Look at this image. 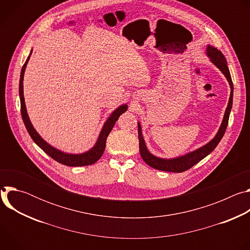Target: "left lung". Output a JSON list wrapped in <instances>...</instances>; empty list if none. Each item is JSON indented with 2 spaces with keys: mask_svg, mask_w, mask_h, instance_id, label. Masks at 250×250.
I'll use <instances>...</instances> for the list:
<instances>
[{
  "mask_svg": "<svg viewBox=\"0 0 250 250\" xmlns=\"http://www.w3.org/2000/svg\"><path fill=\"white\" fill-rule=\"evenodd\" d=\"M206 53H207L208 57L209 58V60L222 71V73L227 78V80L229 84V87H230V96H229V104H228V106H227V110L225 112L224 120H223L222 125L219 128V131L217 132L216 136L213 137L209 142H208L207 145H205L204 146H202V147H200V148H198L194 151H191V152H189L185 155L167 159V158L157 157V156H155V155H153L149 152V150L146 147L144 136H142L141 125H140L139 123H137V125H138V139H139V152H140V155L146 164H148L150 167H152L154 169L161 170V171H167V172H175V173H181V172H184V171L190 169L195 164H197L202 159H204L206 156H208L213 149L217 147V146L219 145V142L221 141V139L223 138V136L226 132V129H227V126H228V124H229V118L230 110H231V106H232L233 84H232V81H231L229 67H228L227 59L224 56V54L219 49H217L216 47H213L211 45L207 46Z\"/></svg>",
  "mask_w": 250,
  "mask_h": 250,
  "instance_id": "1",
  "label": "left lung"
}]
</instances>
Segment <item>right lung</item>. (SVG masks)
I'll return each instance as SVG.
<instances>
[{
  "instance_id": "right-lung-1",
  "label": "right lung",
  "mask_w": 250,
  "mask_h": 250,
  "mask_svg": "<svg viewBox=\"0 0 250 250\" xmlns=\"http://www.w3.org/2000/svg\"><path fill=\"white\" fill-rule=\"evenodd\" d=\"M32 50L30 51L25 63L23 64L21 71V79H20V88H19V93H20V99H21V118L24 123V125L26 127L27 132L29 133L30 137L32 140L37 144L46 154H48L51 158H53L55 161L66 165V166H86V165H91L97 162L101 156L103 155L104 148H105V141L106 137L110 134L111 130L113 129L116 122L120 118L122 114H124L127 110V104H122L119 108H117L112 115L109 117V119L105 121L102 130L98 136L97 142L95 146L88 151L80 154H72V153H66L63 152L53 146H51L38 133V131L34 129L32 124L30 123V120L28 118L27 112H26V106L24 103V97H23V75H24V71L26 64L30 58Z\"/></svg>"
}]
</instances>
